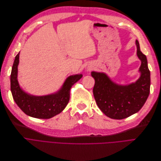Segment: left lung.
Instances as JSON below:
<instances>
[{"mask_svg":"<svg viewBox=\"0 0 161 161\" xmlns=\"http://www.w3.org/2000/svg\"><path fill=\"white\" fill-rule=\"evenodd\" d=\"M137 55L142 61L141 76L128 86L114 84L104 73L92 72L95 79L93 94L98 108L106 116L113 119H123L138 112L146 102L150 92V71L147 58L136 41Z\"/></svg>","mask_w":161,"mask_h":161,"instance_id":"left-lung-1","label":"left lung"}]
</instances>
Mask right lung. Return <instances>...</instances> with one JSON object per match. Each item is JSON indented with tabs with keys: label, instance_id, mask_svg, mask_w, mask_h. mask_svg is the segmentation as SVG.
Listing matches in <instances>:
<instances>
[{
	"label": "right lung",
	"instance_id": "obj_1",
	"mask_svg": "<svg viewBox=\"0 0 161 161\" xmlns=\"http://www.w3.org/2000/svg\"><path fill=\"white\" fill-rule=\"evenodd\" d=\"M19 52L15 58L10 75V88L13 98L19 108L27 115L47 119L62 112L69 101L70 89L82 75L70 76L58 93L45 96H33L23 92L17 79Z\"/></svg>",
	"mask_w": 161,
	"mask_h": 161
}]
</instances>
